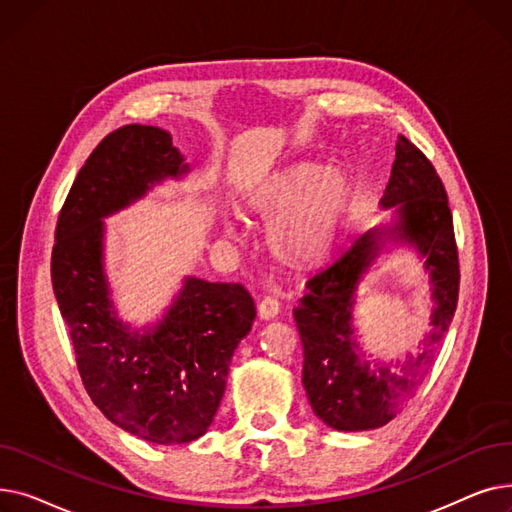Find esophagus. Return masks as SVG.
Instances as JSON below:
<instances>
[{
    "mask_svg": "<svg viewBox=\"0 0 512 512\" xmlns=\"http://www.w3.org/2000/svg\"><path fill=\"white\" fill-rule=\"evenodd\" d=\"M278 311H280V303L274 297H263L257 305V313L261 319H272L278 315Z\"/></svg>",
    "mask_w": 512,
    "mask_h": 512,
    "instance_id": "obj_1",
    "label": "esophagus"
}]
</instances>
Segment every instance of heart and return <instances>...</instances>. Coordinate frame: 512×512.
Wrapping results in <instances>:
<instances>
[{
  "mask_svg": "<svg viewBox=\"0 0 512 512\" xmlns=\"http://www.w3.org/2000/svg\"><path fill=\"white\" fill-rule=\"evenodd\" d=\"M353 199V186L342 172H330L315 159H301L249 191L245 209L261 222L274 224V257L288 270L307 274L334 255Z\"/></svg>",
  "mask_w": 512,
  "mask_h": 512,
  "instance_id": "heart-1",
  "label": "heart"
}]
</instances>
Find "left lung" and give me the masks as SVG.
I'll return each mask as SVG.
<instances>
[{
	"instance_id": "8db88e82",
	"label": "left lung",
	"mask_w": 512,
	"mask_h": 512,
	"mask_svg": "<svg viewBox=\"0 0 512 512\" xmlns=\"http://www.w3.org/2000/svg\"><path fill=\"white\" fill-rule=\"evenodd\" d=\"M382 205L396 207V224L357 238L328 270L307 282L309 292L292 309L305 351L303 386L311 409L340 432L382 427L407 405L427 375L459 303V249L446 188L432 161L402 134ZM386 239H407L428 257L437 301L424 351L396 368L363 362L350 328L356 286Z\"/></svg>"
}]
</instances>
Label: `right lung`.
I'll return each instance as SVG.
<instances>
[{"label":"right lung","mask_w":512,"mask_h":512,"mask_svg":"<svg viewBox=\"0 0 512 512\" xmlns=\"http://www.w3.org/2000/svg\"><path fill=\"white\" fill-rule=\"evenodd\" d=\"M184 172L166 130L116 128L78 170L51 251V284L80 380L107 419L155 444H186L207 432L234 348L257 313L245 286L188 278L151 332H128L116 319L101 263V218Z\"/></svg>","instance_id":"right-lung-1"}]
</instances>
